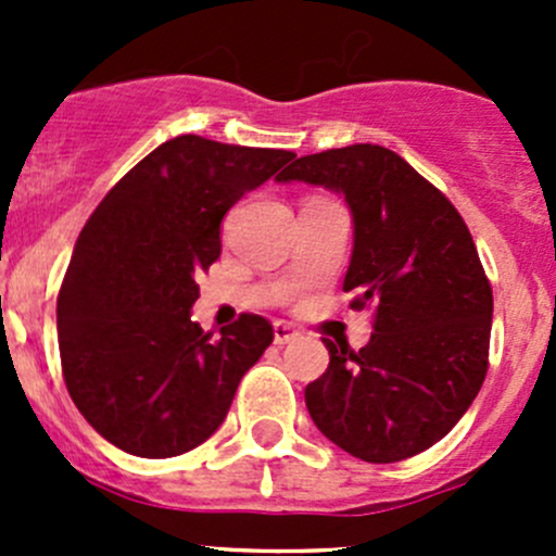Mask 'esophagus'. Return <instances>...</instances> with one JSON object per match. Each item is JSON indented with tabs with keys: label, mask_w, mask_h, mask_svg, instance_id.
Wrapping results in <instances>:
<instances>
[{
	"label": "esophagus",
	"mask_w": 556,
	"mask_h": 556,
	"mask_svg": "<svg viewBox=\"0 0 556 556\" xmlns=\"http://www.w3.org/2000/svg\"><path fill=\"white\" fill-rule=\"evenodd\" d=\"M299 339V330H295V325L290 323H282V319H277L274 323V344H290V341Z\"/></svg>",
	"instance_id": "34e87169"
}]
</instances>
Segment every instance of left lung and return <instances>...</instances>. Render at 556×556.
<instances>
[{
  "instance_id": "obj_1",
  "label": "left lung",
  "mask_w": 556,
  "mask_h": 556,
  "mask_svg": "<svg viewBox=\"0 0 556 556\" xmlns=\"http://www.w3.org/2000/svg\"><path fill=\"white\" fill-rule=\"evenodd\" d=\"M279 182L341 190L355 220L344 277L352 309H374L363 350L325 341L306 384L325 439L366 463L430 450L459 422L490 368L492 285L454 204L392 150L350 144L295 159Z\"/></svg>"
}]
</instances>
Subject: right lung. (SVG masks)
Instances as JSON below:
<instances>
[{
  "mask_svg": "<svg viewBox=\"0 0 556 556\" xmlns=\"http://www.w3.org/2000/svg\"><path fill=\"white\" fill-rule=\"evenodd\" d=\"M293 159L185 134L123 174L88 217L55 304L61 374L117 450L161 459L204 444L274 341L250 312L212 339L190 306L220 257L226 212Z\"/></svg>",
  "mask_w": 556,
  "mask_h": 556,
  "instance_id": "add662e5",
  "label": "right lung"
}]
</instances>
